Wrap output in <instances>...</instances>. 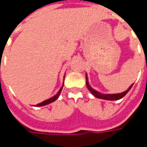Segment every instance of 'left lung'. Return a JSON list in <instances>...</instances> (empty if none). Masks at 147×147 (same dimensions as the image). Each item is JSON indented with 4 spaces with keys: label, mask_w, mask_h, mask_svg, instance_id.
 Instances as JSON below:
<instances>
[{
    "label": "left lung",
    "mask_w": 147,
    "mask_h": 147,
    "mask_svg": "<svg viewBox=\"0 0 147 147\" xmlns=\"http://www.w3.org/2000/svg\"><path fill=\"white\" fill-rule=\"evenodd\" d=\"M86 84H87V87H88L89 90L91 92V94H93L94 97H96V98H98L104 99V100L115 101V100H119V99L124 98V96L128 94V92L130 90V89L133 87V84H131L129 89H127L126 91L123 92V93H120V94H103L99 93V92L96 91V90H94V89H93V88H91V86L89 85V82H88V78H87V76H86Z\"/></svg>",
    "instance_id": "1"
}]
</instances>
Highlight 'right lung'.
I'll use <instances>...</instances> for the list:
<instances>
[{"mask_svg":"<svg viewBox=\"0 0 147 147\" xmlns=\"http://www.w3.org/2000/svg\"><path fill=\"white\" fill-rule=\"evenodd\" d=\"M63 85L62 86V88H61V89H59V91L58 92V94H56L55 96L52 97L51 98H49V99H47V100H45V101H44V102H40V103H39V104H37V105H36V107H43V106L48 105V104L51 103V102H54L55 100H57L58 97H59V94H61V91H62V89H63Z\"/></svg>","mask_w":147,"mask_h":147,"instance_id":"right-lung-1","label":"right lung"}]
</instances>
